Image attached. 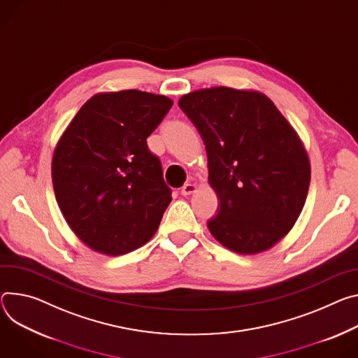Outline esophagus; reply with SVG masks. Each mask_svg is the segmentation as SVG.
<instances>
[{
    "label": "esophagus",
    "instance_id": "34e87169",
    "mask_svg": "<svg viewBox=\"0 0 358 358\" xmlns=\"http://www.w3.org/2000/svg\"><path fill=\"white\" fill-rule=\"evenodd\" d=\"M196 189H197V187L194 185V184H184L182 185V188H181V194L182 196H189V194H192V192H196Z\"/></svg>",
    "mask_w": 358,
    "mask_h": 358
}]
</instances>
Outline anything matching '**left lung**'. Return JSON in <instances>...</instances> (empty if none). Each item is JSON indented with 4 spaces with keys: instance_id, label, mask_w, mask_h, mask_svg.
<instances>
[{
    "instance_id": "1",
    "label": "left lung",
    "mask_w": 358,
    "mask_h": 358,
    "mask_svg": "<svg viewBox=\"0 0 358 358\" xmlns=\"http://www.w3.org/2000/svg\"><path fill=\"white\" fill-rule=\"evenodd\" d=\"M178 106L206 144L208 181L220 199L210 233L238 254L271 248L297 221L310 187V159L296 129L258 91L204 88Z\"/></svg>"
}]
</instances>
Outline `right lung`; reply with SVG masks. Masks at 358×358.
Wrapping results in <instances>:
<instances>
[{
  "label": "right lung",
  "instance_id": "right-lung-1",
  "mask_svg": "<svg viewBox=\"0 0 358 358\" xmlns=\"http://www.w3.org/2000/svg\"><path fill=\"white\" fill-rule=\"evenodd\" d=\"M173 100L138 90L100 92L80 108L52 157L58 207L91 250L121 255L144 245L171 203L147 137Z\"/></svg>",
  "mask_w": 358,
  "mask_h": 358
}]
</instances>
